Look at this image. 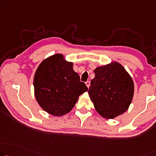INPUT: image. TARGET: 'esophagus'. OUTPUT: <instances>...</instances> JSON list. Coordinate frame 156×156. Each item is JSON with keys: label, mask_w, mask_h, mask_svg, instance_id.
Instances as JSON below:
<instances>
[{"label": "esophagus", "mask_w": 156, "mask_h": 156, "mask_svg": "<svg viewBox=\"0 0 156 156\" xmlns=\"http://www.w3.org/2000/svg\"><path fill=\"white\" fill-rule=\"evenodd\" d=\"M85 84H86V85H87V88H89V87H90V82L89 80H87V82H85Z\"/></svg>", "instance_id": "34e87169"}]
</instances>
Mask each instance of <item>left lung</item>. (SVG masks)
I'll list each match as a JSON object with an SVG mask.
<instances>
[{
	"label": "left lung",
	"mask_w": 156,
	"mask_h": 156,
	"mask_svg": "<svg viewBox=\"0 0 156 156\" xmlns=\"http://www.w3.org/2000/svg\"><path fill=\"white\" fill-rule=\"evenodd\" d=\"M88 94L99 114L113 119L124 113L134 95L133 80L124 67L113 62L94 70Z\"/></svg>",
	"instance_id": "obj_1"
}]
</instances>
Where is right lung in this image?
Here are the masks:
<instances>
[{"label":"right lung","instance_id":"1","mask_svg":"<svg viewBox=\"0 0 156 156\" xmlns=\"http://www.w3.org/2000/svg\"><path fill=\"white\" fill-rule=\"evenodd\" d=\"M73 65L63 55L55 54L44 59L36 69L35 97L41 107L51 115L62 116L69 113L78 97L87 91Z\"/></svg>","mask_w":156,"mask_h":156}]
</instances>
